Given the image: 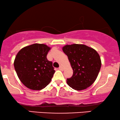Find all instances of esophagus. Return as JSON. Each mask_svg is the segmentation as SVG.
<instances>
[{
    "instance_id": "34e87169",
    "label": "esophagus",
    "mask_w": 120,
    "mask_h": 120,
    "mask_svg": "<svg viewBox=\"0 0 120 120\" xmlns=\"http://www.w3.org/2000/svg\"><path fill=\"white\" fill-rule=\"evenodd\" d=\"M59 70H61V71H63V70H64V68L63 67V66H61V65L60 66V67H59Z\"/></svg>"
}]
</instances>
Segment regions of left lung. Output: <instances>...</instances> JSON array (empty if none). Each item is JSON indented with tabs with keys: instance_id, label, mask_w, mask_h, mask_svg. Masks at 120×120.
Instances as JSON below:
<instances>
[{
	"instance_id": "obj_1",
	"label": "left lung",
	"mask_w": 120,
	"mask_h": 120,
	"mask_svg": "<svg viewBox=\"0 0 120 120\" xmlns=\"http://www.w3.org/2000/svg\"><path fill=\"white\" fill-rule=\"evenodd\" d=\"M63 51L73 70V76L66 80L68 86L76 90L90 86L96 80L101 67L98 53L83 44L66 45L63 47Z\"/></svg>"
}]
</instances>
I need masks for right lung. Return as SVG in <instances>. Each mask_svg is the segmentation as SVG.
Returning a JSON list of instances; mask_svg holds the SVG:
<instances>
[{
    "label": "right lung",
    "instance_id": "obj_1",
    "mask_svg": "<svg viewBox=\"0 0 120 120\" xmlns=\"http://www.w3.org/2000/svg\"><path fill=\"white\" fill-rule=\"evenodd\" d=\"M51 47L34 44L23 47L17 53L14 66L21 82L28 88L38 90L51 82L55 71L52 63L47 59Z\"/></svg>",
    "mask_w": 120,
    "mask_h": 120
}]
</instances>
